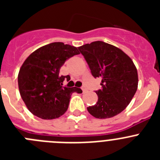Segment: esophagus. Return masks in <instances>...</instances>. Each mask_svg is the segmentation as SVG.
<instances>
[{
	"instance_id": "esophagus-1",
	"label": "esophagus",
	"mask_w": 160,
	"mask_h": 160,
	"mask_svg": "<svg viewBox=\"0 0 160 160\" xmlns=\"http://www.w3.org/2000/svg\"><path fill=\"white\" fill-rule=\"evenodd\" d=\"M82 90L83 92H85V91H86V87H85V86H82Z\"/></svg>"
}]
</instances>
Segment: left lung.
Here are the masks:
<instances>
[{
    "instance_id": "8db88e82",
    "label": "left lung",
    "mask_w": 160,
    "mask_h": 160,
    "mask_svg": "<svg viewBox=\"0 0 160 160\" xmlns=\"http://www.w3.org/2000/svg\"><path fill=\"white\" fill-rule=\"evenodd\" d=\"M94 78H102L96 90L97 103L87 111L97 118H108L122 112L135 95L138 73L132 60L123 51L101 41L78 47Z\"/></svg>"
}]
</instances>
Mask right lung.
Segmentation results:
<instances>
[{"instance_id":"1","label":"right lung","mask_w":160,"mask_h":160,"mask_svg":"<svg viewBox=\"0 0 160 160\" xmlns=\"http://www.w3.org/2000/svg\"><path fill=\"white\" fill-rule=\"evenodd\" d=\"M76 47L53 42L32 52L20 69L18 87L29 111L42 119L59 118L67 111L72 93L81 94L76 87H62L69 75L59 74L66 61L79 54Z\"/></svg>"}]
</instances>
